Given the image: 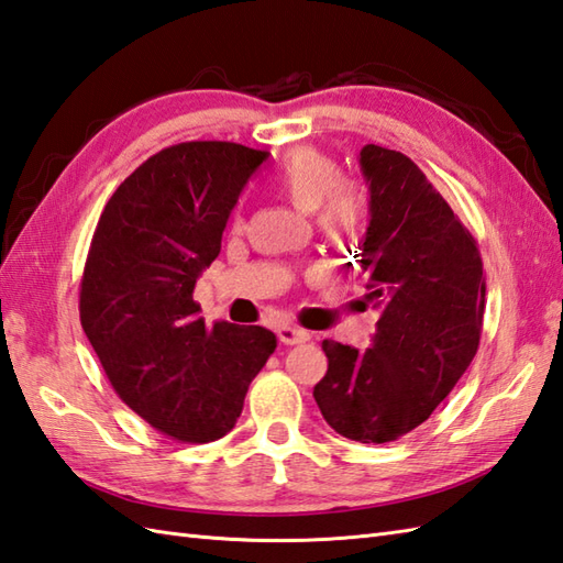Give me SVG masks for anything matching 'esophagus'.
<instances>
[{
	"label": "esophagus",
	"instance_id": "34e87169",
	"mask_svg": "<svg viewBox=\"0 0 563 563\" xmlns=\"http://www.w3.org/2000/svg\"><path fill=\"white\" fill-rule=\"evenodd\" d=\"M309 333L305 329H299V325H280L278 329V341L283 345H299V343H307L309 341Z\"/></svg>",
	"mask_w": 563,
	"mask_h": 563
}]
</instances>
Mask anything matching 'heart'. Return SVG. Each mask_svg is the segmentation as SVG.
Segmentation results:
<instances>
[{"mask_svg": "<svg viewBox=\"0 0 563 563\" xmlns=\"http://www.w3.org/2000/svg\"><path fill=\"white\" fill-rule=\"evenodd\" d=\"M276 187L297 211H317L319 225L331 238H352L367 220V196L355 179L317 148H297L280 163Z\"/></svg>", "mask_w": 563, "mask_h": 563, "instance_id": "1", "label": "heart"}]
</instances>
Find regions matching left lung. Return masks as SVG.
I'll return each mask as SVG.
<instances>
[{"label": "left lung", "instance_id": "obj_1", "mask_svg": "<svg viewBox=\"0 0 563 563\" xmlns=\"http://www.w3.org/2000/svg\"><path fill=\"white\" fill-rule=\"evenodd\" d=\"M360 165L372 220L355 258L382 319L364 352L323 341L329 372L313 400L338 434L388 443L420 427L470 367L487 285L475 238L408 155L367 143Z\"/></svg>", "mask_w": 563, "mask_h": 563}]
</instances>
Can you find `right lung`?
<instances>
[{"mask_svg": "<svg viewBox=\"0 0 563 563\" xmlns=\"http://www.w3.org/2000/svg\"><path fill=\"white\" fill-rule=\"evenodd\" d=\"M268 155L232 141L163 148L117 187L90 240L84 333L114 394L177 441L225 437L278 345L261 325H206L194 302L230 211Z\"/></svg>", "mask_w": 563, "mask_h": 563, "instance_id": "right-lung-1", "label": "right lung"}]
</instances>
